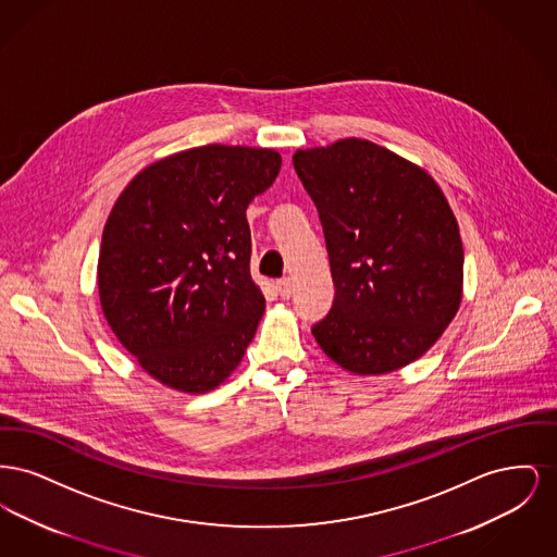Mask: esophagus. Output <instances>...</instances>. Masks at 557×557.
Instances as JSON below:
<instances>
[{
    "label": "esophagus",
    "instance_id": "obj_1",
    "mask_svg": "<svg viewBox=\"0 0 557 557\" xmlns=\"http://www.w3.org/2000/svg\"><path fill=\"white\" fill-rule=\"evenodd\" d=\"M277 292H280V296L282 298H290L292 294H294V284H292L290 277H282L280 282H277Z\"/></svg>",
    "mask_w": 557,
    "mask_h": 557
}]
</instances>
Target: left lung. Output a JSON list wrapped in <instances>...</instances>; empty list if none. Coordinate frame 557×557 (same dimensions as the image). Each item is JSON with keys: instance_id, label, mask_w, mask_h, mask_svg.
I'll return each mask as SVG.
<instances>
[{"instance_id": "1", "label": "left lung", "mask_w": 557, "mask_h": 557, "mask_svg": "<svg viewBox=\"0 0 557 557\" xmlns=\"http://www.w3.org/2000/svg\"><path fill=\"white\" fill-rule=\"evenodd\" d=\"M292 160L318 209L336 288L311 327L321 350L363 375L420 359L461 302L463 246L441 187L357 137Z\"/></svg>"}]
</instances>
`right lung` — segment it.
Here are the masks:
<instances>
[{
  "label": "right lung",
  "mask_w": 557,
  "mask_h": 557,
  "mask_svg": "<svg viewBox=\"0 0 557 557\" xmlns=\"http://www.w3.org/2000/svg\"><path fill=\"white\" fill-rule=\"evenodd\" d=\"M280 166L275 150L200 146L146 166L112 207L98 261L102 311L162 384L212 391L252 343L265 298L250 277L246 209Z\"/></svg>",
  "instance_id": "1"
}]
</instances>
